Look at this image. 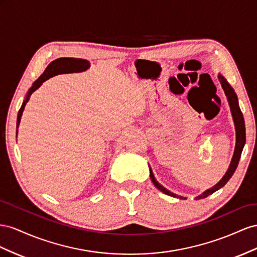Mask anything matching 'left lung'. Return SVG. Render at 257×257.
I'll use <instances>...</instances> for the list:
<instances>
[{
  "mask_svg": "<svg viewBox=\"0 0 257 257\" xmlns=\"http://www.w3.org/2000/svg\"><path fill=\"white\" fill-rule=\"evenodd\" d=\"M218 80L219 83L222 85L223 90L225 92V96L227 97V101H228V104L230 107V112L232 115V119H233V123H234V130H236V146H234V151H233V155L230 161V165L228 167V169H227L226 173L224 174V177L219 180L218 183L214 186H212L211 188L204 190L202 194H200L199 196L196 197V200L198 199H203V198L208 197L209 195H212L216 190H218L219 188H222L227 182L229 181V179L232 177L233 172L236 171L237 169V166L239 163V159L241 156V153H242L243 150V146L245 144V126H244V119H243V115L241 113V109L239 107V103H238V98H237V94L234 92L233 88L229 85V83L227 82L226 78L221 74V73H218ZM150 177L151 180L153 182V184L155 185L160 192H163L164 194L168 195V196H171L174 198H179V199H186L185 197H182L179 196L177 194H174L170 190H168L167 188H165L163 185L159 184L158 181L154 177V173L152 171V168L150 166Z\"/></svg>",
  "mask_w": 257,
  "mask_h": 257,
  "instance_id": "8db88e82",
  "label": "left lung"
}]
</instances>
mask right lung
<instances>
[{
    "label": "right lung",
    "instance_id": "obj_1",
    "mask_svg": "<svg viewBox=\"0 0 257 257\" xmlns=\"http://www.w3.org/2000/svg\"><path fill=\"white\" fill-rule=\"evenodd\" d=\"M90 68V62L85 59H80V58H58V59L54 60L53 62H50L46 70L43 72V74L35 80V82L32 84L30 89L28 90L27 96L23 102V105H21L18 116H17V135H18V127L20 123L21 116H23L25 106L27 104V102L30 99L31 94L38 89V88L41 87V85L45 82V80L49 79L50 77L56 76L58 74H68V73H79V72H84Z\"/></svg>",
    "mask_w": 257,
    "mask_h": 257
}]
</instances>
